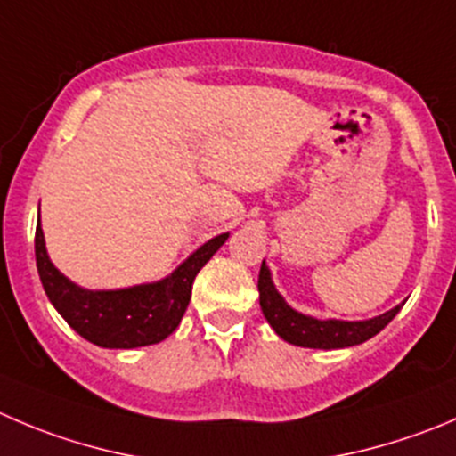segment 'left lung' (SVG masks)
I'll return each instance as SVG.
<instances>
[{"label": "left lung", "mask_w": 456, "mask_h": 456, "mask_svg": "<svg viewBox=\"0 0 456 456\" xmlns=\"http://www.w3.org/2000/svg\"><path fill=\"white\" fill-rule=\"evenodd\" d=\"M257 289L264 318L275 329L277 336L290 345L309 346V349H342V346L361 345V342L370 340L376 333L383 331L392 322L394 315L401 311V305H398L387 314L376 315L371 320H358V322L318 320L314 315H305L300 311L290 309L284 297L277 293L266 262H262V268H259Z\"/></svg>", "instance_id": "8db88e82"}]
</instances>
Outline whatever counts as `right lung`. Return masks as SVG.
I'll use <instances>...</instances> for the list:
<instances>
[{
	"instance_id": "1",
	"label": "right lung",
	"mask_w": 456,
	"mask_h": 456,
	"mask_svg": "<svg viewBox=\"0 0 456 456\" xmlns=\"http://www.w3.org/2000/svg\"><path fill=\"white\" fill-rule=\"evenodd\" d=\"M225 240L228 232L212 237L166 280L129 289L89 290L73 284L53 266L37 221L36 262L46 297L73 331L105 349H136L166 340L179 327L190 305L194 277Z\"/></svg>"
}]
</instances>
